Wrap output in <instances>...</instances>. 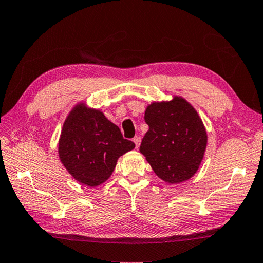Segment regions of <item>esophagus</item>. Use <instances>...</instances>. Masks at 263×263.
Masks as SVG:
<instances>
[{"label": "esophagus", "instance_id": "esophagus-1", "mask_svg": "<svg viewBox=\"0 0 263 263\" xmlns=\"http://www.w3.org/2000/svg\"><path fill=\"white\" fill-rule=\"evenodd\" d=\"M133 142L135 143L136 148H138V146H140V144H141V137H140V136H136V137H134Z\"/></svg>", "mask_w": 263, "mask_h": 263}]
</instances>
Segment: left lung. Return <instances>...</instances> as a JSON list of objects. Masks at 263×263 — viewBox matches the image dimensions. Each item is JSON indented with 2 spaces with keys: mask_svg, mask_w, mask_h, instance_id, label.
Masks as SVG:
<instances>
[{
  "mask_svg": "<svg viewBox=\"0 0 263 263\" xmlns=\"http://www.w3.org/2000/svg\"><path fill=\"white\" fill-rule=\"evenodd\" d=\"M148 125L140 152L156 175L171 184L189 180L199 170L207 132L199 113L182 96L152 102L144 113Z\"/></svg>",
  "mask_w": 263,
  "mask_h": 263,
  "instance_id": "8db88e82",
  "label": "left lung"
}]
</instances>
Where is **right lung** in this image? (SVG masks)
Wrapping results in <instances>:
<instances>
[{
	"label": "right lung",
	"instance_id": "1",
	"mask_svg": "<svg viewBox=\"0 0 263 263\" xmlns=\"http://www.w3.org/2000/svg\"><path fill=\"white\" fill-rule=\"evenodd\" d=\"M135 144L100 108L81 101L72 107L58 140V157L74 180L95 187L110 178L118 159Z\"/></svg>",
	"mask_w": 263,
	"mask_h": 263
}]
</instances>
